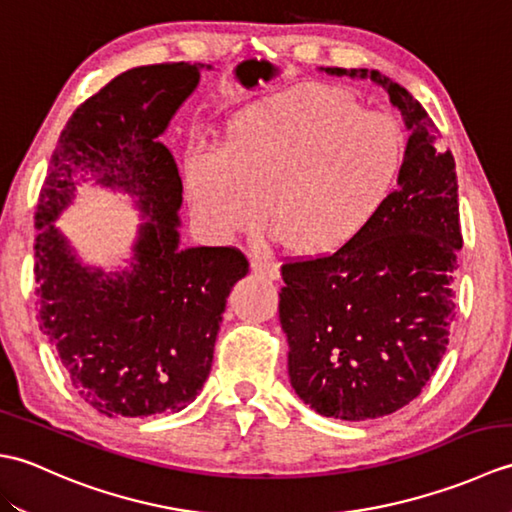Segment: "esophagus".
<instances>
[{"label":"esophagus","mask_w":512,"mask_h":512,"mask_svg":"<svg viewBox=\"0 0 512 512\" xmlns=\"http://www.w3.org/2000/svg\"><path fill=\"white\" fill-rule=\"evenodd\" d=\"M250 270H253L255 275L270 279V281L279 279V266L273 264V262H268V259H262V257L250 259Z\"/></svg>","instance_id":"1"}]
</instances>
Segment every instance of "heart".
<instances>
[{"label": "heart", "mask_w": 512, "mask_h": 512, "mask_svg": "<svg viewBox=\"0 0 512 512\" xmlns=\"http://www.w3.org/2000/svg\"><path fill=\"white\" fill-rule=\"evenodd\" d=\"M407 134L387 112L306 83L246 107L220 151L184 169L189 202L215 235L266 226L290 253L330 257L361 237L396 193Z\"/></svg>", "instance_id": "obj_1"}]
</instances>
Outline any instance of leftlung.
<instances>
[{"mask_svg":"<svg viewBox=\"0 0 512 512\" xmlns=\"http://www.w3.org/2000/svg\"><path fill=\"white\" fill-rule=\"evenodd\" d=\"M319 70L376 83L409 132L398 189L372 226L339 253L281 268L295 394L321 416L374 420L409 405L449 345L458 176L438 127L402 85L367 68Z\"/></svg>","mask_w":512,"mask_h":512,"instance_id":"obj_1","label":"left lung"}]
</instances>
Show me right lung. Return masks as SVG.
<instances>
[{
  "instance_id": "right-lung-1",
  "label": "right lung",
  "mask_w": 512,
  "mask_h": 512,
  "mask_svg": "<svg viewBox=\"0 0 512 512\" xmlns=\"http://www.w3.org/2000/svg\"><path fill=\"white\" fill-rule=\"evenodd\" d=\"M204 63L140 65L65 123L35 213L39 328L79 396L107 418L182 411L211 372L226 299L248 262L235 248L180 246L182 180L160 143ZM83 181L141 213L128 266L85 265L53 224Z\"/></svg>"
}]
</instances>
